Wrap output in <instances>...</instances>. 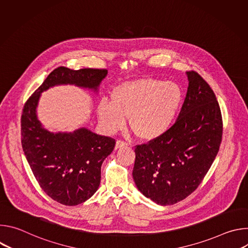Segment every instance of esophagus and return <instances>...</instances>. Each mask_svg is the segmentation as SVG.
Returning <instances> with one entry per match:
<instances>
[{"label":"esophagus","instance_id":"34e87169","mask_svg":"<svg viewBox=\"0 0 248 248\" xmlns=\"http://www.w3.org/2000/svg\"><path fill=\"white\" fill-rule=\"evenodd\" d=\"M127 144L125 142H124V141H121V140H118L116 142V146H115V149L118 150V149H121V148H124L126 147Z\"/></svg>","mask_w":248,"mask_h":248}]
</instances>
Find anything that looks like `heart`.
I'll use <instances>...</instances> for the list:
<instances>
[{"label": "heart", "mask_w": 248, "mask_h": 248, "mask_svg": "<svg viewBox=\"0 0 248 248\" xmlns=\"http://www.w3.org/2000/svg\"><path fill=\"white\" fill-rule=\"evenodd\" d=\"M109 101L110 104L101 101L97 106V116L105 129L119 130L129 119L133 133L151 141L171 128L183 103V91L172 81L141 78L116 86Z\"/></svg>", "instance_id": "heart-1"}]
</instances>
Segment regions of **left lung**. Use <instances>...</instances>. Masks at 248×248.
Masks as SVG:
<instances>
[{
    "label": "left lung",
    "instance_id": "left-lung-1",
    "mask_svg": "<svg viewBox=\"0 0 248 248\" xmlns=\"http://www.w3.org/2000/svg\"><path fill=\"white\" fill-rule=\"evenodd\" d=\"M186 76V96L171 128L134 150L135 186L162 206L186 198L198 187L222 141V115L213 90L197 73Z\"/></svg>",
    "mask_w": 248,
    "mask_h": 248
}]
</instances>
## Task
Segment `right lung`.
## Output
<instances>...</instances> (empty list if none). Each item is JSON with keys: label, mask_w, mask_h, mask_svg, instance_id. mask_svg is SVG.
<instances>
[{"label": "right lung", "mask_w": 248, "mask_h": 248, "mask_svg": "<svg viewBox=\"0 0 248 248\" xmlns=\"http://www.w3.org/2000/svg\"><path fill=\"white\" fill-rule=\"evenodd\" d=\"M107 75V69L73 70L60 66L24 105L21 144L25 158L41 188L61 204L78 205L97 191L101 182V166L113 152L116 141L86 127L73 132L49 131L37 117L41 94L51 87L67 84L98 93Z\"/></svg>", "instance_id": "add662e5"}]
</instances>
